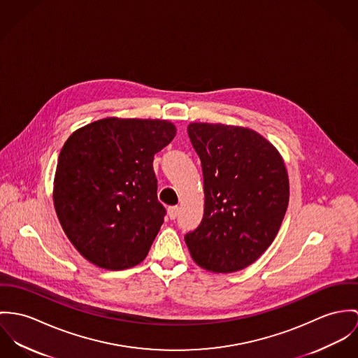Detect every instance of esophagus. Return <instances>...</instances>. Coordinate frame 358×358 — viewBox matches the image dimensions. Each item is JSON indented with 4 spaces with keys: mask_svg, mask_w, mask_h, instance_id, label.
I'll return each instance as SVG.
<instances>
[{
    "mask_svg": "<svg viewBox=\"0 0 358 358\" xmlns=\"http://www.w3.org/2000/svg\"><path fill=\"white\" fill-rule=\"evenodd\" d=\"M178 213H180V207L178 206H171L167 208V214L170 217V220H176L178 217Z\"/></svg>",
    "mask_w": 358,
    "mask_h": 358,
    "instance_id": "34e87169",
    "label": "esophagus"
}]
</instances>
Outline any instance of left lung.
<instances>
[{"label":"left lung","instance_id":"8db88e82","mask_svg":"<svg viewBox=\"0 0 358 358\" xmlns=\"http://www.w3.org/2000/svg\"><path fill=\"white\" fill-rule=\"evenodd\" d=\"M201 163L204 214L185 235L194 261L214 273L255 262L276 238L289 198L278 150L259 133L221 123H189Z\"/></svg>","mask_w":358,"mask_h":358}]
</instances>
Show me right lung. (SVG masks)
<instances>
[{
    "label": "right lung",
    "mask_w": 358,
    "mask_h": 358,
    "mask_svg": "<svg viewBox=\"0 0 358 358\" xmlns=\"http://www.w3.org/2000/svg\"><path fill=\"white\" fill-rule=\"evenodd\" d=\"M176 136L167 120L104 118L74 131L56 167L53 203L62 228L96 266L138 265L163 224L154 157Z\"/></svg>",
    "instance_id": "add662e5"
}]
</instances>
